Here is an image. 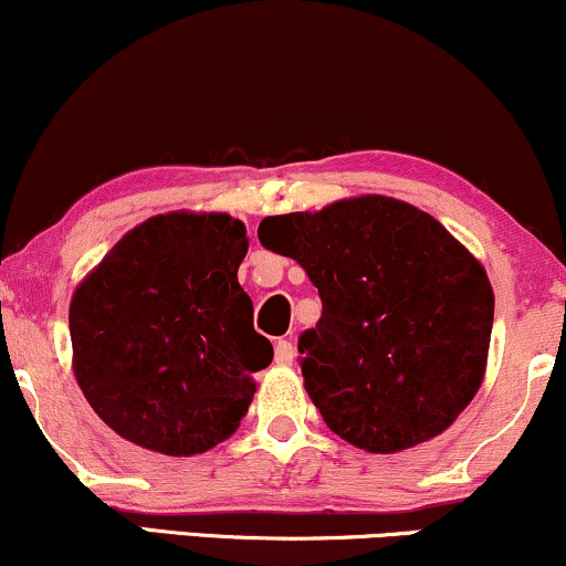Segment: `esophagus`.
I'll return each mask as SVG.
<instances>
[{
    "label": "esophagus",
    "mask_w": 566,
    "mask_h": 566,
    "mask_svg": "<svg viewBox=\"0 0 566 566\" xmlns=\"http://www.w3.org/2000/svg\"><path fill=\"white\" fill-rule=\"evenodd\" d=\"M274 361L279 367H290L295 361V346L290 340H279L274 346Z\"/></svg>",
    "instance_id": "obj_1"
}]
</instances>
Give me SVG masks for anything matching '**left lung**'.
<instances>
[{"label":"left lung","instance_id":"left-lung-1","mask_svg":"<svg viewBox=\"0 0 566 566\" xmlns=\"http://www.w3.org/2000/svg\"><path fill=\"white\" fill-rule=\"evenodd\" d=\"M258 237L319 290L322 319L297 350L329 431L394 454L444 433L471 405L486 373L495 292L437 218L361 193L263 218Z\"/></svg>","mask_w":566,"mask_h":566}]
</instances>
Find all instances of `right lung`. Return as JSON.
I'll return each mask as SVG.
<instances>
[{
    "instance_id": "right-lung-1",
    "label": "right lung",
    "mask_w": 566,
    "mask_h": 566,
    "mask_svg": "<svg viewBox=\"0 0 566 566\" xmlns=\"http://www.w3.org/2000/svg\"><path fill=\"white\" fill-rule=\"evenodd\" d=\"M242 220L165 212L127 231L76 284L71 367L97 418L143 450L191 458L237 431L274 359L239 284Z\"/></svg>"
}]
</instances>
